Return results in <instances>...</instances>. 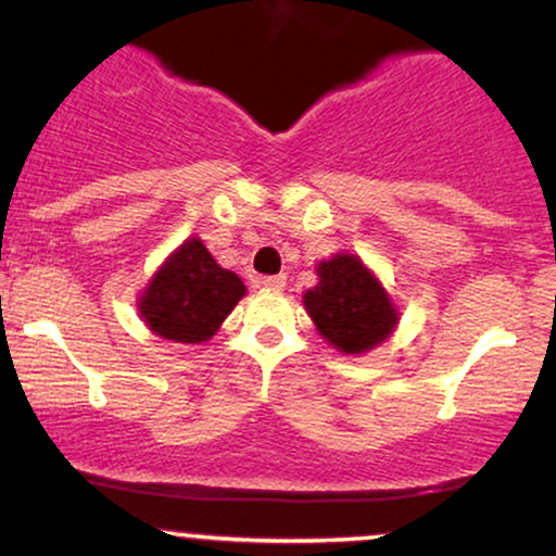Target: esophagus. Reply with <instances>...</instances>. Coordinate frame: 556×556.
I'll return each instance as SVG.
<instances>
[{
	"label": "esophagus",
	"mask_w": 556,
	"mask_h": 556,
	"mask_svg": "<svg viewBox=\"0 0 556 556\" xmlns=\"http://www.w3.org/2000/svg\"><path fill=\"white\" fill-rule=\"evenodd\" d=\"M285 285H288V277H285V274H277V277H264V279H261V288H264V290L279 292V290H285Z\"/></svg>",
	"instance_id": "34e87169"
}]
</instances>
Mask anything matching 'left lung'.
I'll list each match as a JSON object with an SVG mask.
<instances>
[{"mask_svg":"<svg viewBox=\"0 0 556 556\" xmlns=\"http://www.w3.org/2000/svg\"><path fill=\"white\" fill-rule=\"evenodd\" d=\"M319 282L303 292V308L329 345L362 356L382 345L399 327V308L377 274L353 253L316 264Z\"/></svg>","mask_w":556,"mask_h":556,"instance_id":"8db88e82","label":"left lung"}]
</instances>
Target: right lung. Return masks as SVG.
<instances>
[{
	"label": "right lung",
	"mask_w": 556,
	"mask_h": 556,
	"mask_svg": "<svg viewBox=\"0 0 556 556\" xmlns=\"http://www.w3.org/2000/svg\"><path fill=\"white\" fill-rule=\"evenodd\" d=\"M245 292L242 279L218 266L200 237H189L152 274L137 311L157 338L198 345L218 332Z\"/></svg>",
	"instance_id": "obj_1"
}]
</instances>
